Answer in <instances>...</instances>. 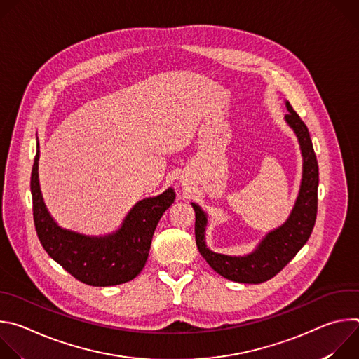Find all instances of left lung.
Returning <instances> with one entry per match:
<instances>
[{
	"label": "left lung",
	"instance_id": "1",
	"mask_svg": "<svg viewBox=\"0 0 359 359\" xmlns=\"http://www.w3.org/2000/svg\"><path fill=\"white\" fill-rule=\"evenodd\" d=\"M288 114L285 121L294 129L304 158L302 182L295 206L288 220L277 230L269 233L254 252L245 257H230V255L210 251L204 243V230L208 219L204 212L191 203L194 209L196 244L209 266L227 280L244 284H260L278 274L310 238L318 209V162L309 128L305 126L298 114L287 102Z\"/></svg>",
	"mask_w": 359,
	"mask_h": 359
}]
</instances>
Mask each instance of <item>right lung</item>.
Segmentation results:
<instances>
[{
	"label": "right lung",
	"mask_w": 359,
	"mask_h": 359,
	"mask_svg": "<svg viewBox=\"0 0 359 359\" xmlns=\"http://www.w3.org/2000/svg\"><path fill=\"white\" fill-rule=\"evenodd\" d=\"M39 144L31 173L32 215L38 238L62 269L92 287L118 285L133 280L144 267L153 233L175 201L173 189L137 201L122 227L107 237H88L61 229L49 216L38 183Z\"/></svg>",
	"instance_id": "add662e5"
}]
</instances>
